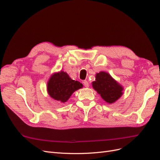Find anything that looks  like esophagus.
Returning a JSON list of instances; mask_svg holds the SVG:
<instances>
[{"label":"esophagus","mask_w":160,"mask_h":160,"mask_svg":"<svg viewBox=\"0 0 160 160\" xmlns=\"http://www.w3.org/2000/svg\"><path fill=\"white\" fill-rule=\"evenodd\" d=\"M83 83L84 86L86 87V88H88L89 85V82H88V81H86V80H85V81H83Z\"/></svg>","instance_id":"1"}]
</instances>
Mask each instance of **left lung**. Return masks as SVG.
Masks as SVG:
<instances>
[{
	"label": "left lung",
	"instance_id": "8db88e82",
	"mask_svg": "<svg viewBox=\"0 0 160 160\" xmlns=\"http://www.w3.org/2000/svg\"><path fill=\"white\" fill-rule=\"evenodd\" d=\"M93 88L101 95L106 102L112 103L122 95L123 88L108 72H100L97 73Z\"/></svg>",
	"mask_w": 160,
	"mask_h": 160
}]
</instances>
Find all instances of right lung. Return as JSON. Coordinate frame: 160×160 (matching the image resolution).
Returning a JSON list of instances; mask_svg holds the SVG:
<instances>
[{
    "label": "right lung",
    "instance_id": "obj_1",
    "mask_svg": "<svg viewBox=\"0 0 160 160\" xmlns=\"http://www.w3.org/2000/svg\"><path fill=\"white\" fill-rule=\"evenodd\" d=\"M81 88H83V85L80 82L71 79L63 71L52 75L47 85L49 95L62 103L66 102L74 91Z\"/></svg>",
    "mask_w": 160,
    "mask_h": 160
}]
</instances>
